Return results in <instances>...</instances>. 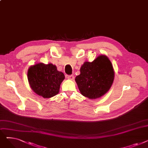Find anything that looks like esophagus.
Listing matches in <instances>:
<instances>
[{"instance_id": "1", "label": "esophagus", "mask_w": 148, "mask_h": 148, "mask_svg": "<svg viewBox=\"0 0 148 148\" xmlns=\"http://www.w3.org/2000/svg\"><path fill=\"white\" fill-rule=\"evenodd\" d=\"M68 79H69V80H73L74 79V77L73 75H68Z\"/></svg>"}]
</instances>
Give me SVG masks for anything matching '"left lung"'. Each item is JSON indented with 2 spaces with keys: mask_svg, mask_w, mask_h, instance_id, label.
Here are the masks:
<instances>
[{
  "mask_svg": "<svg viewBox=\"0 0 148 148\" xmlns=\"http://www.w3.org/2000/svg\"><path fill=\"white\" fill-rule=\"evenodd\" d=\"M114 75L110 60L107 56L101 55L92 62H85L80 68V74L75 80L83 96L96 99L110 89Z\"/></svg>",
  "mask_w": 148,
  "mask_h": 148,
  "instance_id": "obj_1",
  "label": "left lung"
}]
</instances>
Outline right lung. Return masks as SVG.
Segmentation results:
<instances>
[{"mask_svg": "<svg viewBox=\"0 0 148 148\" xmlns=\"http://www.w3.org/2000/svg\"><path fill=\"white\" fill-rule=\"evenodd\" d=\"M27 79L31 88L37 95L49 98L58 94L65 75L52 64L39 63L29 68Z\"/></svg>", "mask_w": 148, "mask_h": 148, "instance_id": "obj_1", "label": "right lung"}]
</instances>
